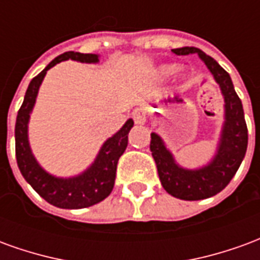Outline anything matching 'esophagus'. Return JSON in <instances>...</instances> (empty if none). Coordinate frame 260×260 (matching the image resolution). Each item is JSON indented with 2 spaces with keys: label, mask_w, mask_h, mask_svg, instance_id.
Here are the masks:
<instances>
[{
  "label": "esophagus",
  "mask_w": 260,
  "mask_h": 260,
  "mask_svg": "<svg viewBox=\"0 0 260 260\" xmlns=\"http://www.w3.org/2000/svg\"><path fill=\"white\" fill-rule=\"evenodd\" d=\"M134 119H135L136 124H145L146 122V114L142 108H136L134 111Z\"/></svg>",
  "instance_id": "obj_1"
}]
</instances>
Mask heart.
<instances>
[{
	"instance_id": "1",
	"label": "heart",
	"mask_w": 260,
	"mask_h": 260,
	"mask_svg": "<svg viewBox=\"0 0 260 260\" xmlns=\"http://www.w3.org/2000/svg\"><path fill=\"white\" fill-rule=\"evenodd\" d=\"M174 65H161V67H158L157 69H156V79L158 80H163L166 79L169 75H171L173 72H174Z\"/></svg>"
}]
</instances>
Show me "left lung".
I'll use <instances>...</instances> for the list:
<instances>
[{
    "mask_svg": "<svg viewBox=\"0 0 260 260\" xmlns=\"http://www.w3.org/2000/svg\"><path fill=\"white\" fill-rule=\"evenodd\" d=\"M171 51L177 55L198 54L220 85L225 103V121L217 153L212 161L202 169L186 170L180 167L174 161L173 154L166 149L161 138L157 134L150 135V150L164 189L170 195L182 201H201L217 195L233 180L245 157L248 128L242 103L235 93L234 85L227 71H224L217 61H214L199 48L181 47Z\"/></svg>",
    "mask_w": 260,
    "mask_h": 260,
    "instance_id": "1",
    "label": "left lung"
}]
</instances>
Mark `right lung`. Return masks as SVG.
Returning <instances> with one entry per match:
<instances>
[{
    "label": "right lung",
    "mask_w": 260,
    "mask_h": 260,
    "mask_svg": "<svg viewBox=\"0 0 260 260\" xmlns=\"http://www.w3.org/2000/svg\"><path fill=\"white\" fill-rule=\"evenodd\" d=\"M65 59H75L90 64L99 61V55L68 51L54 58L40 74L31 79L16 117L15 152L18 167L23 178L44 201L61 209H83L102 202L113 191L117 164L128 146V134L134 126V121L128 119L113 138L106 141L97 154L94 163L85 173L72 178H57L46 173L31 154L27 141V122L36 102L39 87L47 71Z\"/></svg>",
    "instance_id": "1"
}]
</instances>
